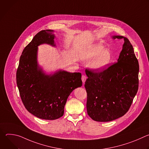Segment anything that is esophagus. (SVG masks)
I'll use <instances>...</instances> for the list:
<instances>
[{"instance_id": "1", "label": "esophagus", "mask_w": 149, "mask_h": 149, "mask_svg": "<svg viewBox=\"0 0 149 149\" xmlns=\"http://www.w3.org/2000/svg\"><path fill=\"white\" fill-rule=\"evenodd\" d=\"M81 79H82V81L83 83H85V82H86V79H87V77L86 75H82V77H81Z\"/></svg>"}]
</instances>
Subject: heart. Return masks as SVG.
Wrapping results in <instances>:
<instances>
[{"mask_svg": "<svg viewBox=\"0 0 149 149\" xmlns=\"http://www.w3.org/2000/svg\"><path fill=\"white\" fill-rule=\"evenodd\" d=\"M101 44H97L88 47L85 51L82 58L86 61L92 60L91 67L97 70H101L107 66L111 59V54L108 49H104Z\"/></svg>", "mask_w": 149, "mask_h": 149, "instance_id": "1", "label": "heart"}]
</instances>
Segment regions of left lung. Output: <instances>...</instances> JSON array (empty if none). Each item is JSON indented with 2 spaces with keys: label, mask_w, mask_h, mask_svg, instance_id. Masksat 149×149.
Returning a JSON list of instances; mask_svg holds the SVG:
<instances>
[{
  "label": "left lung",
  "mask_w": 149,
  "mask_h": 149,
  "mask_svg": "<svg viewBox=\"0 0 149 149\" xmlns=\"http://www.w3.org/2000/svg\"><path fill=\"white\" fill-rule=\"evenodd\" d=\"M113 38L124 40L117 62L101 71L86 70L87 113L96 121H110L123 116L139 88V65L132 45L123 36Z\"/></svg>",
  "instance_id": "8db88e82"
}]
</instances>
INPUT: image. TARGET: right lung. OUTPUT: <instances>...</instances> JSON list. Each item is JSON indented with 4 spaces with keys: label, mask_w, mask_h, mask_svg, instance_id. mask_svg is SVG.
Masks as SVG:
<instances>
[{
    "label": "right lung",
    "mask_w": 149,
    "mask_h": 149,
    "mask_svg": "<svg viewBox=\"0 0 149 149\" xmlns=\"http://www.w3.org/2000/svg\"><path fill=\"white\" fill-rule=\"evenodd\" d=\"M53 30L39 32L24 48L16 72V83L26 109L44 120H56L64 113L71 93L82 86L81 74L59 70L47 75L37 62L38 47L47 44L55 47Z\"/></svg>",
    "instance_id": "right-lung-1"
}]
</instances>
